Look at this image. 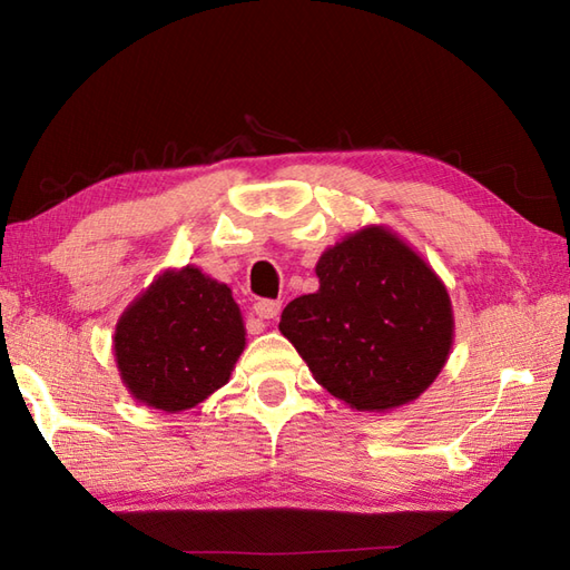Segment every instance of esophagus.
<instances>
[{"label":"esophagus","instance_id":"34e87169","mask_svg":"<svg viewBox=\"0 0 570 570\" xmlns=\"http://www.w3.org/2000/svg\"><path fill=\"white\" fill-rule=\"evenodd\" d=\"M283 309V302L277 299H258L254 304V314L258 316V322H273V318H277V314H281Z\"/></svg>","mask_w":570,"mask_h":570}]
</instances>
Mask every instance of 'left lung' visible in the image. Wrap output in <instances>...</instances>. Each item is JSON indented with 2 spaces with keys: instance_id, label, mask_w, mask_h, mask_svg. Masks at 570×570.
<instances>
[{
  "instance_id": "obj_1",
  "label": "left lung",
  "mask_w": 570,
  "mask_h": 570,
  "mask_svg": "<svg viewBox=\"0 0 570 570\" xmlns=\"http://www.w3.org/2000/svg\"><path fill=\"white\" fill-rule=\"evenodd\" d=\"M318 289L283 309L281 331L316 382L357 411L419 399L452 345L448 289L421 256L380 227L316 263Z\"/></svg>"
}]
</instances>
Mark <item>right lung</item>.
Listing matches in <instances>:
<instances>
[{"label": "right lung", "instance_id": "1", "mask_svg": "<svg viewBox=\"0 0 570 570\" xmlns=\"http://www.w3.org/2000/svg\"><path fill=\"white\" fill-rule=\"evenodd\" d=\"M244 343L232 289L188 266L159 275L120 316L116 360L142 404L184 411L229 380Z\"/></svg>", "mask_w": 570, "mask_h": 570}]
</instances>
